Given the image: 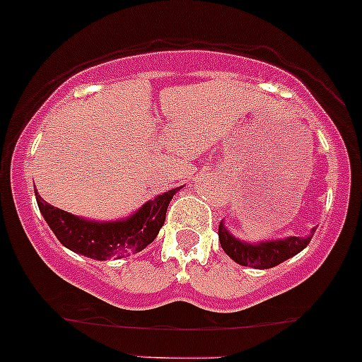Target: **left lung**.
I'll use <instances>...</instances> for the list:
<instances>
[{
	"label": "left lung",
	"instance_id": "1",
	"mask_svg": "<svg viewBox=\"0 0 362 362\" xmlns=\"http://www.w3.org/2000/svg\"><path fill=\"white\" fill-rule=\"evenodd\" d=\"M315 228L311 230V235L308 237H288L281 240H268L259 242V244H245V242L237 240L235 237L230 235L228 230L220 221L218 226V235H220L221 249L232 257L235 263L249 268L268 269L275 268L284 261L291 259L297 252L308 247V244L313 239Z\"/></svg>",
	"mask_w": 362,
	"mask_h": 362
}]
</instances>
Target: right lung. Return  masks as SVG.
Masks as SVG:
<instances>
[{
    "label": "right lung",
    "mask_w": 362,
    "mask_h": 362,
    "mask_svg": "<svg viewBox=\"0 0 362 362\" xmlns=\"http://www.w3.org/2000/svg\"><path fill=\"white\" fill-rule=\"evenodd\" d=\"M177 190L172 189L154 197L130 218L123 221H111V223L82 220L47 204L37 194L35 199L46 223L65 247L90 259L106 261L110 257H123L141 252L142 249L148 247L156 239L158 232L165 223L166 209Z\"/></svg>",
    "instance_id": "obj_1"
}]
</instances>
